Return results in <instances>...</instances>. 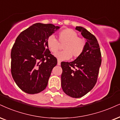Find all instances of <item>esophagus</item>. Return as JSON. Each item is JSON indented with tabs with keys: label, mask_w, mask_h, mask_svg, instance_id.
<instances>
[{
	"label": "esophagus",
	"mask_w": 120,
	"mask_h": 120,
	"mask_svg": "<svg viewBox=\"0 0 120 120\" xmlns=\"http://www.w3.org/2000/svg\"><path fill=\"white\" fill-rule=\"evenodd\" d=\"M60 63H61V62H60V60H58V62H57V64L58 65V66H60Z\"/></svg>",
	"instance_id": "obj_1"
}]
</instances>
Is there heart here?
<instances>
[{
	"label": "heart",
	"mask_w": 120,
	"mask_h": 120,
	"mask_svg": "<svg viewBox=\"0 0 120 120\" xmlns=\"http://www.w3.org/2000/svg\"><path fill=\"white\" fill-rule=\"evenodd\" d=\"M47 46L52 53H56L60 48V44H63V51L55 54L60 60H68L73 56L77 58L81 56L85 48L86 42L83 38L78 37L76 31L70 28H66L58 33V41L53 35H51L47 39Z\"/></svg>",
	"instance_id": "obj_1"
}]
</instances>
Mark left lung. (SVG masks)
<instances>
[{
  "label": "left lung",
  "instance_id": "left-lung-1",
  "mask_svg": "<svg viewBox=\"0 0 120 120\" xmlns=\"http://www.w3.org/2000/svg\"><path fill=\"white\" fill-rule=\"evenodd\" d=\"M76 29L87 40L85 48L81 56L74 61L61 63V86L68 96L79 98L96 85L102 59L100 46L94 35L82 26H76Z\"/></svg>",
  "mask_w": 120,
  "mask_h": 120
}]
</instances>
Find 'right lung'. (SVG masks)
Instances as JSON below:
<instances>
[{"label": "right lung", "instance_id": "add662e5", "mask_svg": "<svg viewBox=\"0 0 120 120\" xmlns=\"http://www.w3.org/2000/svg\"><path fill=\"white\" fill-rule=\"evenodd\" d=\"M60 28L52 24L35 23L17 37L11 51V73L15 82L28 94L46 88L57 58L47 46L49 35Z\"/></svg>", "mask_w": 120, "mask_h": 120}]
</instances>
